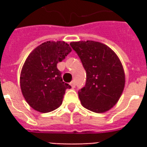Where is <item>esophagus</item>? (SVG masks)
<instances>
[{
    "mask_svg": "<svg viewBox=\"0 0 147 147\" xmlns=\"http://www.w3.org/2000/svg\"><path fill=\"white\" fill-rule=\"evenodd\" d=\"M70 85L71 86V87H72V88H75V87H76V83H75V82H74V81L71 82Z\"/></svg>",
    "mask_w": 147,
    "mask_h": 147,
    "instance_id": "34e87169",
    "label": "esophagus"
}]
</instances>
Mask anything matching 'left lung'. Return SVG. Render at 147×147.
Instances as JSON below:
<instances>
[{
  "label": "left lung",
  "mask_w": 147,
  "mask_h": 147,
  "mask_svg": "<svg viewBox=\"0 0 147 147\" xmlns=\"http://www.w3.org/2000/svg\"><path fill=\"white\" fill-rule=\"evenodd\" d=\"M86 72V85L78 92L87 109L101 113L113 108L123 93L125 75L117 55L94 41L71 42Z\"/></svg>",
  "instance_id": "8db88e82"
}]
</instances>
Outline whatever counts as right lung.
Masks as SVG:
<instances>
[{
    "label": "right lung",
    "mask_w": 147,
    "mask_h": 147,
    "mask_svg": "<svg viewBox=\"0 0 147 147\" xmlns=\"http://www.w3.org/2000/svg\"><path fill=\"white\" fill-rule=\"evenodd\" d=\"M71 52L64 42L48 41L27 57L20 73V88L26 102L40 113H49L62 104L66 89L57 64Z\"/></svg>",
    "instance_id": "right-lung-1"
}]
</instances>
